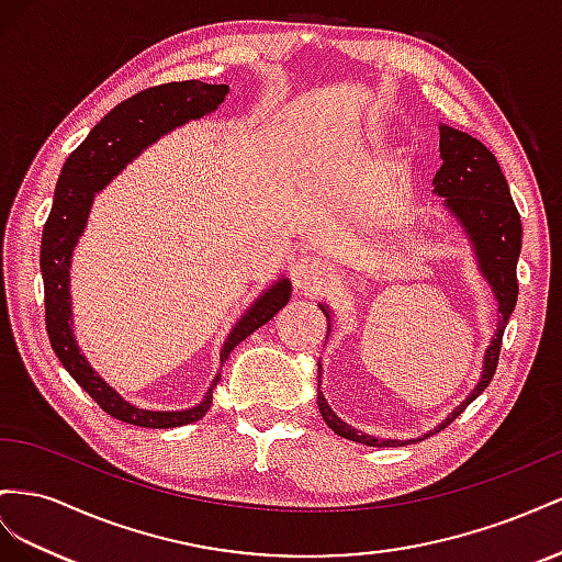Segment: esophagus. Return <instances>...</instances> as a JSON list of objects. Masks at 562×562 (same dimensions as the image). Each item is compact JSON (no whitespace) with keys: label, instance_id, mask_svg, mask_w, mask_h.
<instances>
[{"label":"esophagus","instance_id":"34e87169","mask_svg":"<svg viewBox=\"0 0 562 562\" xmlns=\"http://www.w3.org/2000/svg\"><path fill=\"white\" fill-rule=\"evenodd\" d=\"M325 278V266L313 254H301L294 268H292V280L303 292H313L315 286Z\"/></svg>","mask_w":562,"mask_h":562}]
</instances>
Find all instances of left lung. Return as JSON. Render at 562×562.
I'll return each mask as SVG.
<instances>
[{"label": "left lung", "mask_w": 562, "mask_h": 562, "mask_svg": "<svg viewBox=\"0 0 562 562\" xmlns=\"http://www.w3.org/2000/svg\"><path fill=\"white\" fill-rule=\"evenodd\" d=\"M440 157H442V167L440 171H436V179H432V192H436L438 198H442L445 212L454 216L461 231L467 233L469 243L473 247V256L477 261V270L492 286L499 315H496V331L485 350L483 372H480V379L473 386V391L467 395V400H463L461 405L452 409V414L445 416L442 424L424 432V438L442 430L447 424H452L457 416L490 386L496 370V360H499L502 336L518 301L516 266H518L520 245H522V223H520L516 204H513L506 176L502 173V167L496 162V157L483 146V143L469 136L467 132L454 130V126L440 124ZM319 311H323L327 317V336H329V331L334 329L331 308L327 303H319ZM317 372L323 374V367L319 364H317ZM317 407H319V414H323L325 424L336 432V436L348 438L352 442H362L370 447H397V445L424 440V438L383 440V438L367 436V432L348 426L346 422H341V416H336V412H331V407L327 405L323 391H319V376H317Z\"/></svg>", "instance_id": "obj_1"}]
</instances>
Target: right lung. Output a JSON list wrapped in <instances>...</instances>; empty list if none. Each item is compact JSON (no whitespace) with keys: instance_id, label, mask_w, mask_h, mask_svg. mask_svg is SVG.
I'll return each instance as SVG.
<instances>
[{"instance_id":"obj_1","label":"right lung","mask_w":562,"mask_h":562,"mask_svg":"<svg viewBox=\"0 0 562 562\" xmlns=\"http://www.w3.org/2000/svg\"><path fill=\"white\" fill-rule=\"evenodd\" d=\"M228 85H206L198 79L171 82L138 91L132 99L112 108L93 126L79 148L68 157L54 190L52 214L44 223L40 268L44 280L46 334L60 364L82 386L95 403L115 419L140 428H176L202 419L212 407V391L221 379V370L212 379L210 391L195 407L188 409H143L124 400L105 379L93 370L87 356L77 346L72 329V296H70V266L72 251L82 237L93 206V198L115 179V176L136 159L155 140L183 126L190 120H200L218 110L226 101ZM292 296L290 278H280L276 284L256 299L245 315L233 325L221 346V367L231 350L245 341L251 331L266 325Z\"/></svg>"}]
</instances>
